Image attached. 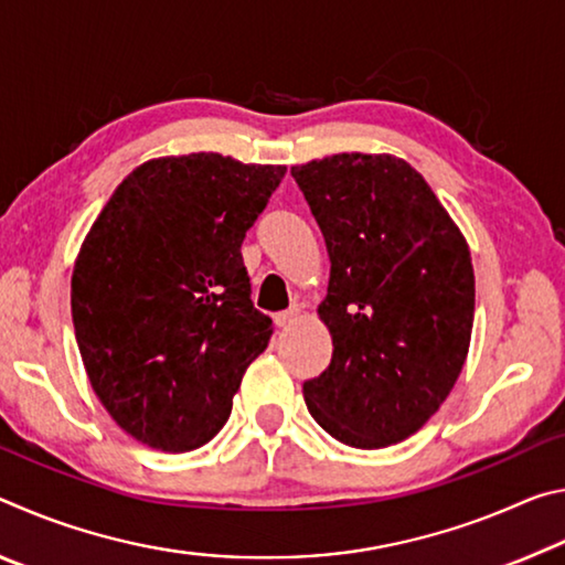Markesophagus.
<instances>
[{
	"label": "esophagus",
	"instance_id": "obj_1",
	"mask_svg": "<svg viewBox=\"0 0 565 565\" xmlns=\"http://www.w3.org/2000/svg\"><path fill=\"white\" fill-rule=\"evenodd\" d=\"M301 317V309L299 306H291V309H286V311H281V313H276L274 317V321H276V327H291V323Z\"/></svg>",
	"mask_w": 565,
	"mask_h": 565
}]
</instances>
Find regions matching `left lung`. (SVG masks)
Masks as SVG:
<instances>
[{"label":"left lung","mask_w":565,"mask_h":565,"mask_svg":"<svg viewBox=\"0 0 565 565\" xmlns=\"http://www.w3.org/2000/svg\"><path fill=\"white\" fill-rule=\"evenodd\" d=\"M331 259L319 319L329 369L303 384L309 414L353 448L416 434L461 374L471 343V252L408 161L333 154L291 167Z\"/></svg>","instance_id":"1"}]
</instances>
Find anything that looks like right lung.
<instances>
[{
    "label": "right lung",
    "instance_id": "obj_1",
    "mask_svg": "<svg viewBox=\"0 0 565 565\" xmlns=\"http://www.w3.org/2000/svg\"><path fill=\"white\" fill-rule=\"evenodd\" d=\"M284 174L214 151L149 159L84 238L72 274L84 369L109 416L149 448L212 441L269 347L242 242Z\"/></svg>",
    "mask_w": 565,
    "mask_h": 565
}]
</instances>
